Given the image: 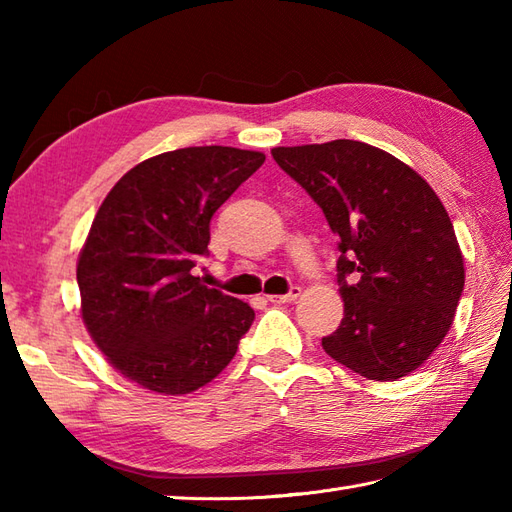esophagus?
<instances>
[{
  "label": "esophagus",
  "mask_w": 512,
  "mask_h": 512,
  "mask_svg": "<svg viewBox=\"0 0 512 512\" xmlns=\"http://www.w3.org/2000/svg\"><path fill=\"white\" fill-rule=\"evenodd\" d=\"M299 295H301V288L299 286H292L286 295H270V297H266L270 303H292V301H297L299 299Z\"/></svg>",
  "instance_id": "34e87169"
}]
</instances>
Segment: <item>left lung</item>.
Segmentation results:
<instances>
[{
    "instance_id": "obj_1",
    "label": "left lung",
    "mask_w": 512,
    "mask_h": 512,
    "mask_svg": "<svg viewBox=\"0 0 512 512\" xmlns=\"http://www.w3.org/2000/svg\"><path fill=\"white\" fill-rule=\"evenodd\" d=\"M273 158L339 237L345 314L321 339L325 354L380 383L418 369L447 336L464 290L438 195L405 162L358 140L275 147Z\"/></svg>"
}]
</instances>
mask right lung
Masks as SVG:
<instances>
[{
    "label": "right lung",
    "mask_w": 512,
    "mask_h": 512,
    "mask_svg": "<svg viewBox=\"0 0 512 512\" xmlns=\"http://www.w3.org/2000/svg\"><path fill=\"white\" fill-rule=\"evenodd\" d=\"M259 151L184 147L140 162L107 193L79 255L81 314L125 378L156 394L200 389L231 363L255 310L202 284L211 217L264 165Z\"/></svg>",
    "instance_id": "right-lung-1"
}]
</instances>
